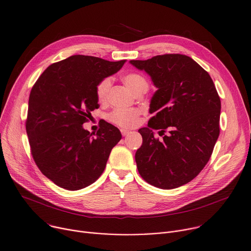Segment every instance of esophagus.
Wrapping results in <instances>:
<instances>
[{"label":"esophagus","mask_w":251,"mask_h":251,"mask_svg":"<svg viewBox=\"0 0 251 251\" xmlns=\"http://www.w3.org/2000/svg\"><path fill=\"white\" fill-rule=\"evenodd\" d=\"M120 131H121V134H122V136H127L128 134H130V133H131V131H129V130H126V129H121Z\"/></svg>","instance_id":"1"}]
</instances>
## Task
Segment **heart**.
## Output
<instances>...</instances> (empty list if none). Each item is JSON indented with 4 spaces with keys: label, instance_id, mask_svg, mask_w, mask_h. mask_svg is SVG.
<instances>
[{
    "label": "heart",
    "instance_id": "heart-1",
    "mask_svg": "<svg viewBox=\"0 0 251 251\" xmlns=\"http://www.w3.org/2000/svg\"><path fill=\"white\" fill-rule=\"evenodd\" d=\"M123 81L126 83V86L134 93L137 94L140 91L148 90L149 83L144 75L138 73H128L123 76ZM112 81L110 77L102 78L97 86V96L100 102H104L107 100L109 91L111 89ZM140 111L138 109H124L117 108L114 109L108 115V119L124 128H132L136 126L139 122Z\"/></svg>",
    "mask_w": 251,
    "mask_h": 251
}]
</instances>
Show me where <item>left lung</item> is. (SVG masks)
Masks as SVG:
<instances>
[{
  "label": "left lung",
  "mask_w": 251,
  "mask_h": 251,
  "mask_svg": "<svg viewBox=\"0 0 251 251\" xmlns=\"http://www.w3.org/2000/svg\"><path fill=\"white\" fill-rule=\"evenodd\" d=\"M145 71L157 91L150 103L148 127L139 129L143 144L135 159L140 176L151 185L174 189L195 178L209 161L220 134L221 100L210 75L181 54L131 60ZM160 135L168 131L159 141Z\"/></svg>",
  "instance_id": "obj_1"
}]
</instances>
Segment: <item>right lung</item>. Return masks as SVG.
I'll list each match as a JSON object with an SVG mask.
<instances>
[{
    "instance_id": "obj_1",
    "label": "right lung",
    "mask_w": 251,
    "mask_h": 251,
    "mask_svg": "<svg viewBox=\"0 0 251 251\" xmlns=\"http://www.w3.org/2000/svg\"><path fill=\"white\" fill-rule=\"evenodd\" d=\"M125 62L74 55L50 65L34 83L25 123L31 154L40 172L59 187L75 191L93 184L121 140L119 129L107 122L97 134L82 124L100 107L98 83Z\"/></svg>"
}]
</instances>
